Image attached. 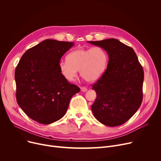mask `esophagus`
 I'll return each instance as SVG.
<instances>
[{
  "label": "esophagus",
  "instance_id": "esophagus-1",
  "mask_svg": "<svg viewBox=\"0 0 161 161\" xmlns=\"http://www.w3.org/2000/svg\"><path fill=\"white\" fill-rule=\"evenodd\" d=\"M80 89H81V91H82V92H86L87 90V87H81Z\"/></svg>",
  "mask_w": 161,
  "mask_h": 161
}]
</instances>
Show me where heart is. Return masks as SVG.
<instances>
[{
	"instance_id": "obj_1",
	"label": "heart",
	"mask_w": 161,
	"mask_h": 161,
	"mask_svg": "<svg viewBox=\"0 0 161 161\" xmlns=\"http://www.w3.org/2000/svg\"><path fill=\"white\" fill-rule=\"evenodd\" d=\"M66 59L59 62L58 69L69 81L76 78L78 71L87 81H95L104 73L108 63L106 51L100 46L74 50L68 54Z\"/></svg>"
}]
</instances>
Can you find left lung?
<instances>
[{"mask_svg": "<svg viewBox=\"0 0 161 161\" xmlns=\"http://www.w3.org/2000/svg\"><path fill=\"white\" fill-rule=\"evenodd\" d=\"M109 56L105 72L92 85L97 92L91 106L96 119L106 126L121 125L134 115L143 98V68L134 49L117 39L90 41Z\"/></svg>", "mask_w": 161, "mask_h": 161, "instance_id": "8db88e82", "label": "left lung"}]
</instances>
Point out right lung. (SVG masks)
I'll list each match as a JSON object with an SVG mask.
<instances>
[{
	"label": "right lung",
	"instance_id": "add662e5",
	"mask_svg": "<svg viewBox=\"0 0 161 161\" xmlns=\"http://www.w3.org/2000/svg\"><path fill=\"white\" fill-rule=\"evenodd\" d=\"M74 42L47 39L26 51L15 71L17 103L31 119L47 125L64 115L80 87L61 74L58 63Z\"/></svg>",
	"mask_w": 161,
	"mask_h": 161
}]
</instances>
